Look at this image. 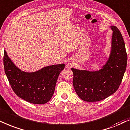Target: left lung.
Instances as JSON below:
<instances>
[{"label": "left lung", "mask_w": 130, "mask_h": 130, "mask_svg": "<svg viewBox=\"0 0 130 130\" xmlns=\"http://www.w3.org/2000/svg\"><path fill=\"white\" fill-rule=\"evenodd\" d=\"M113 31L111 51L102 69L97 71L71 68L73 86L79 98L86 102H98L113 94L118 89L125 73L127 54L121 32L115 26Z\"/></svg>", "instance_id": "obj_1"}]
</instances>
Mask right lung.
Masks as SVG:
<instances>
[{
    "instance_id": "obj_1",
    "label": "right lung",
    "mask_w": 130,
    "mask_h": 130,
    "mask_svg": "<svg viewBox=\"0 0 130 130\" xmlns=\"http://www.w3.org/2000/svg\"><path fill=\"white\" fill-rule=\"evenodd\" d=\"M5 74L13 91L18 97L33 104L49 102L55 91L58 78L65 64L46 67L37 71L26 72L15 66L4 51Z\"/></svg>"
}]
</instances>
